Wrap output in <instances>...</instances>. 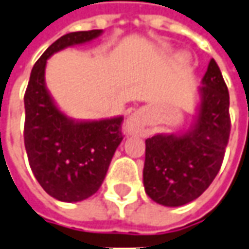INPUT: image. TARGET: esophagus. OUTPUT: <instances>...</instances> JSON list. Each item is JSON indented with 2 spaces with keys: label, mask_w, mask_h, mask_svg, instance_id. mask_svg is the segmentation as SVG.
Returning <instances> with one entry per match:
<instances>
[{
  "label": "esophagus",
  "mask_w": 249,
  "mask_h": 249,
  "mask_svg": "<svg viewBox=\"0 0 249 249\" xmlns=\"http://www.w3.org/2000/svg\"><path fill=\"white\" fill-rule=\"evenodd\" d=\"M142 127V115L140 111H135L130 115L124 124V131L127 134H135L138 133Z\"/></svg>",
  "instance_id": "obj_1"
}]
</instances>
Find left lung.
I'll use <instances>...</instances> for the list:
<instances>
[{
    "mask_svg": "<svg viewBox=\"0 0 249 249\" xmlns=\"http://www.w3.org/2000/svg\"><path fill=\"white\" fill-rule=\"evenodd\" d=\"M190 128L147 138L143 187L159 205L178 207L195 200L218 174L231 133L229 93L221 70L210 59Z\"/></svg>",
    "mask_w": 249,
    "mask_h": 249,
    "instance_id": "left-lung-1",
    "label": "left lung"
}]
</instances>
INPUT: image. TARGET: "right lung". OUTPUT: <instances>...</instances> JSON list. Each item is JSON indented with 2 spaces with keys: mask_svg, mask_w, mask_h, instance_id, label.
Returning <instances> with one entry per match:
<instances>
[{
  "mask_svg": "<svg viewBox=\"0 0 249 249\" xmlns=\"http://www.w3.org/2000/svg\"><path fill=\"white\" fill-rule=\"evenodd\" d=\"M103 30L70 32L43 53L31 71L24 96V143L31 169L50 196L80 202L97 193L116 147L123 116L78 121L62 112L46 87V65L62 50L92 42Z\"/></svg>",
  "mask_w": 249,
  "mask_h": 249,
  "instance_id": "right-lung-1",
  "label": "right lung"
}]
</instances>
